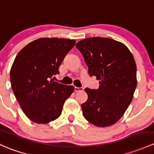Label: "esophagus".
Segmentation results:
<instances>
[{
    "label": "esophagus",
    "mask_w": 154,
    "mask_h": 154,
    "mask_svg": "<svg viewBox=\"0 0 154 154\" xmlns=\"http://www.w3.org/2000/svg\"><path fill=\"white\" fill-rule=\"evenodd\" d=\"M83 90H84V88H81V87H80V88H79V87H74V91H75L76 92L82 91H83Z\"/></svg>",
    "instance_id": "34e87169"
}]
</instances>
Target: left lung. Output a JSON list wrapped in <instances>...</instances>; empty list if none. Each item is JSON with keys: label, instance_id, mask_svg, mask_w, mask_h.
Segmentation results:
<instances>
[{"label": "left lung", "instance_id": "8db88e82", "mask_svg": "<svg viewBox=\"0 0 154 154\" xmlns=\"http://www.w3.org/2000/svg\"><path fill=\"white\" fill-rule=\"evenodd\" d=\"M91 77L100 80L98 89L86 88L82 104L85 119L97 127L115 124L131 103L137 85V65L130 50L110 38H85L76 44Z\"/></svg>", "mask_w": 154, "mask_h": 154}]
</instances>
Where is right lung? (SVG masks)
<instances>
[{"label": "right lung", "mask_w": 154, "mask_h": 154, "mask_svg": "<svg viewBox=\"0 0 154 154\" xmlns=\"http://www.w3.org/2000/svg\"><path fill=\"white\" fill-rule=\"evenodd\" d=\"M75 40L40 38L23 48L10 70L11 85L26 116L38 124L57 119L74 87L50 80L75 45Z\"/></svg>", "instance_id": "add662e5"}]
</instances>
